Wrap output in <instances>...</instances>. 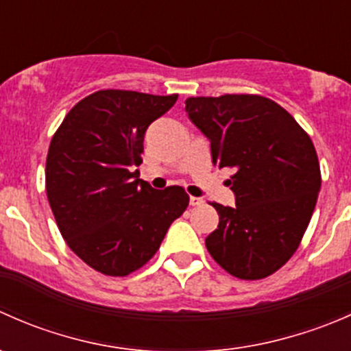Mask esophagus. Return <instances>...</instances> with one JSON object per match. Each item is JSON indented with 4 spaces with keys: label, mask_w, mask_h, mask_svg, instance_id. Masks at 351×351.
Instances as JSON below:
<instances>
[{
    "label": "esophagus",
    "mask_w": 351,
    "mask_h": 351,
    "mask_svg": "<svg viewBox=\"0 0 351 351\" xmlns=\"http://www.w3.org/2000/svg\"><path fill=\"white\" fill-rule=\"evenodd\" d=\"M202 204H204V200H202L200 197H190V205H192V207H198V205Z\"/></svg>",
    "instance_id": "34e87169"
}]
</instances>
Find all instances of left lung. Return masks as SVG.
Masks as SVG:
<instances>
[{"instance_id":"left-lung-1","label":"left lung","mask_w":351,"mask_h":351,"mask_svg":"<svg viewBox=\"0 0 351 351\" xmlns=\"http://www.w3.org/2000/svg\"><path fill=\"white\" fill-rule=\"evenodd\" d=\"M185 105L210 141L212 162L234 169L236 207L212 204L219 226L205 238L208 253L243 280L275 274L302 241L321 189L309 134L260 95L193 97Z\"/></svg>"}]
</instances>
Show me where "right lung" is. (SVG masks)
Returning <instances> with one entry per match:
<instances>
[{
	"mask_svg": "<svg viewBox=\"0 0 351 351\" xmlns=\"http://www.w3.org/2000/svg\"><path fill=\"white\" fill-rule=\"evenodd\" d=\"M176 98L95 91L69 110L52 137L49 205L67 246L100 274L125 277L144 267L189 207L182 186L154 190L134 169L143 162L147 127Z\"/></svg>",
	"mask_w": 351,
	"mask_h": 351,
	"instance_id": "obj_1",
	"label": "right lung"
}]
</instances>
